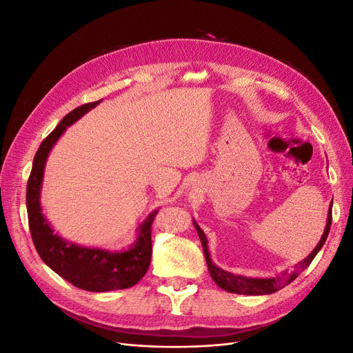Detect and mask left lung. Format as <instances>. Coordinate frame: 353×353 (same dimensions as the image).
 <instances>
[{"instance_id":"left-lung-1","label":"left lung","mask_w":353,"mask_h":353,"mask_svg":"<svg viewBox=\"0 0 353 353\" xmlns=\"http://www.w3.org/2000/svg\"><path fill=\"white\" fill-rule=\"evenodd\" d=\"M331 208H333V201L330 203L325 228H324L321 239H319V241L316 244V248L311 253H309L305 259H302L301 262H297L293 266V271H290V272L285 271L281 275L268 276V279H253V276L236 275V274H231L225 270L219 268V266L215 262H212V259H210V253H209V248H208V239L205 236V232L201 231V228L199 227V223L193 219V223H194V227H196L197 234H199V239H200L201 245H203V252H205V258H206V262H208V270L210 272L212 280L215 281L222 288V290H225L228 293H236V294L262 296V294H272L275 292L281 290L283 287L288 285L293 280H296L299 274L307 268L309 263L314 261L316 253L323 249V245H324V243L328 237V232H330Z\"/></svg>"}]
</instances>
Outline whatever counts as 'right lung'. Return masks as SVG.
I'll use <instances>...</instances> for the list:
<instances>
[{"mask_svg": "<svg viewBox=\"0 0 353 353\" xmlns=\"http://www.w3.org/2000/svg\"><path fill=\"white\" fill-rule=\"evenodd\" d=\"M101 100L82 104L66 114L44 141L34 157L26 187V208L32 240L41 259L70 284L87 292H112L132 287L145 275L152 259L153 210L137 228V239L128 249L108 250L87 248L60 237L42 213L41 188L50 152L70 125L99 105Z\"/></svg>", "mask_w": 353, "mask_h": 353, "instance_id": "obj_1", "label": "right lung"}]
</instances>
